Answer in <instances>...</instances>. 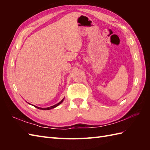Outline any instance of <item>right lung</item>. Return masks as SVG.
I'll return each instance as SVG.
<instances>
[{
	"mask_svg": "<svg viewBox=\"0 0 150 150\" xmlns=\"http://www.w3.org/2000/svg\"><path fill=\"white\" fill-rule=\"evenodd\" d=\"M63 100H64V99H62V100H61L59 103H58L57 104H55V105H54V106H51V107H48V108H39V107H38V106H34V107H35V108H37L38 109H39V110H51V109H52V108H56V107H57V106H59V105L60 104H61L62 103V101H63Z\"/></svg>",
	"mask_w": 150,
	"mask_h": 150,
	"instance_id": "obj_1",
	"label": "right lung"
}]
</instances>
